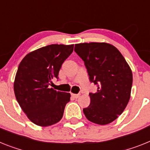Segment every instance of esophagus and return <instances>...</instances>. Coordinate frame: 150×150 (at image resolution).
Wrapping results in <instances>:
<instances>
[{
	"instance_id": "34e87169",
	"label": "esophagus",
	"mask_w": 150,
	"mask_h": 150,
	"mask_svg": "<svg viewBox=\"0 0 150 150\" xmlns=\"http://www.w3.org/2000/svg\"><path fill=\"white\" fill-rule=\"evenodd\" d=\"M79 96H80V94H75V93H71V97H74V98H75V99L79 98Z\"/></svg>"
}]
</instances>
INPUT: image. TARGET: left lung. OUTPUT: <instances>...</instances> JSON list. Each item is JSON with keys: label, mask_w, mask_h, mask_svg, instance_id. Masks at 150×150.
<instances>
[{"label": "left lung", "mask_w": 150, "mask_h": 150, "mask_svg": "<svg viewBox=\"0 0 150 150\" xmlns=\"http://www.w3.org/2000/svg\"><path fill=\"white\" fill-rule=\"evenodd\" d=\"M84 61L91 82L97 86L90 93L91 103L83 109L90 122L107 125L120 115L131 97L133 75L125 59L115 47L107 43H83L75 46Z\"/></svg>", "instance_id": "obj_1"}]
</instances>
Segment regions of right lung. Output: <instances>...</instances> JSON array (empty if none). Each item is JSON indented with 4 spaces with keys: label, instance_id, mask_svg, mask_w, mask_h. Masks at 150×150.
<instances>
[{
    "label": "right lung",
    "instance_id": "1",
    "mask_svg": "<svg viewBox=\"0 0 150 150\" xmlns=\"http://www.w3.org/2000/svg\"><path fill=\"white\" fill-rule=\"evenodd\" d=\"M74 44H50L28 53L19 63L13 88L16 98L30 121L47 127L61 120L70 93L50 88Z\"/></svg>",
    "mask_w": 150,
    "mask_h": 150
}]
</instances>
